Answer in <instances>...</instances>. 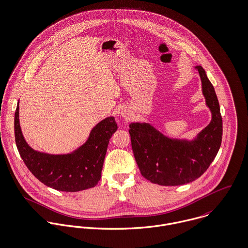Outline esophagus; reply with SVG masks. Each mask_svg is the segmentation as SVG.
<instances>
[{"label": "esophagus", "mask_w": 248, "mask_h": 248, "mask_svg": "<svg viewBox=\"0 0 248 248\" xmlns=\"http://www.w3.org/2000/svg\"><path fill=\"white\" fill-rule=\"evenodd\" d=\"M121 115L123 118L124 119H128L129 116H130V112H129V109L127 107H124L121 110Z\"/></svg>", "instance_id": "esophagus-1"}]
</instances>
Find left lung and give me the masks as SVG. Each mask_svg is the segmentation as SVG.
<instances>
[{
    "label": "left lung",
    "instance_id": "left-lung-1",
    "mask_svg": "<svg viewBox=\"0 0 248 248\" xmlns=\"http://www.w3.org/2000/svg\"><path fill=\"white\" fill-rule=\"evenodd\" d=\"M196 68L212 120L194 138L168 137L146 122L129 124L135 160L142 176L153 184L175 186L191 183L207 171L219 151L222 140L219 102L204 68L201 65Z\"/></svg>",
    "mask_w": 248,
    "mask_h": 248
}]
</instances>
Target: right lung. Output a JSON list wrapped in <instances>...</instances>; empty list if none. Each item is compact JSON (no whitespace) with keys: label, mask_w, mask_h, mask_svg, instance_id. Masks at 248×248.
Here are the masks:
<instances>
[{"label":"right lung","mask_w":248,"mask_h":248,"mask_svg":"<svg viewBox=\"0 0 248 248\" xmlns=\"http://www.w3.org/2000/svg\"><path fill=\"white\" fill-rule=\"evenodd\" d=\"M117 129L115 118L107 117L93 127L87 141L76 150L52 155L33 150L26 142L19 122V101L14 115L15 143L24 163L43 185L65 192H77L97 185L109 140Z\"/></svg>","instance_id":"1"}]
</instances>
